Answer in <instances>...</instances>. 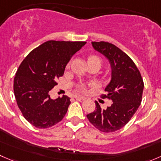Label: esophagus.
I'll return each instance as SVG.
<instances>
[{
    "instance_id": "obj_1",
    "label": "esophagus",
    "mask_w": 161,
    "mask_h": 161,
    "mask_svg": "<svg viewBox=\"0 0 161 161\" xmlns=\"http://www.w3.org/2000/svg\"><path fill=\"white\" fill-rule=\"evenodd\" d=\"M75 99L78 100V101H83V100H85V97H79V96H78V97H75Z\"/></svg>"
}]
</instances>
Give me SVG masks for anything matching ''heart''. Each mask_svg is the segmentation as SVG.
Returning <instances> with one entry per match:
<instances>
[{
	"mask_svg": "<svg viewBox=\"0 0 161 161\" xmlns=\"http://www.w3.org/2000/svg\"><path fill=\"white\" fill-rule=\"evenodd\" d=\"M87 61L89 64H97L100 67L102 64V59L100 56L97 54H90L87 58ZM79 90L80 91H85L86 86L84 85H81L79 86Z\"/></svg>",
	"mask_w": 161,
	"mask_h": 161,
	"instance_id": "b5f03b06",
	"label": "heart"
}]
</instances>
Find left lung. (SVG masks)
I'll use <instances>...</instances> for the list:
<instances>
[{"instance_id":"left-lung-1","label":"left lung","mask_w":161,"mask_h":161,"mask_svg":"<svg viewBox=\"0 0 161 161\" xmlns=\"http://www.w3.org/2000/svg\"><path fill=\"white\" fill-rule=\"evenodd\" d=\"M92 45L111 63V80L105 88L106 94L100 97L113 103L106 109H101L96 101V110L86 117L98 130L114 132L124 127L139 108L142 102L143 80L130 57L118 47L104 41L92 42Z\"/></svg>"}]
</instances>
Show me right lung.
I'll list each match as a JSON object with an SVG mask.
<instances>
[{"label":"right lung","instance_id":"1","mask_svg":"<svg viewBox=\"0 0 161 161\" xmlns=\"http://www.w3.org/2000/svg\"><path fill=\"white\" fill-rule=\"evenodd\" d=\"M86 42L49 40L32 50L22 61L14 79V93L28 122L47 129L64 118L70 105L65 95L50 99L49 92L64 75L66 64Z\"/></svg>","mask_w":161,"mask_h":161}]
</instances>
